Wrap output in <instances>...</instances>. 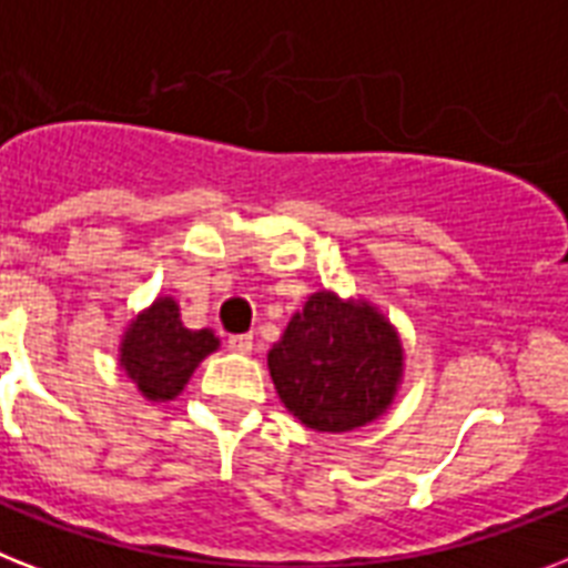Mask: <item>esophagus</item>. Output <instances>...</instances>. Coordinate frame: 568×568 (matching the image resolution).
<instances>
[{
  "label": "esophagus",
  "instance_id": "34e87169",
  "mask_svg": "<svg viewBox=\"0 0 568 568\" xmlns=\"http://www.w3.org/2000/svg\"><path fill=\"white\" fill-rule=\"evenodd\" d=\"M227 347L233 353H251L253 349V335H230Z\"/></svg>",
  "mask_w": 568,
  "mask_h": 568
}]
</instances>
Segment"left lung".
Listing matches in <instances>:
<instances>
[{
	"label": "left lung",
	"mask_w": 568,
	"mask_h": 568,
	"mask_svg": "<svg viewBox=\"0 0 568 568\" xmlns=\"http://www.w3.org/2000/svg\"><path fill=\"white\" fill-rule=\"evenodd\" d=\"M274 388L306 428L353 432L390 405L403 376V344L367 303L317 292L268 353Z\"/></svg>",
	"instance_id": "obj_1"
}]
</instances>
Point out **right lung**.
Segmentation results:
<instances>
[{
  "label": "right lung",
  "instance_id": "right-lung-1",
  "mask_svg": "<svg viewBox=\"0 0 568 568\" xmlns=\"http://www.w3.org/2000/svg\"><path fill=\"white\" fill-rule=\"evenodd\" d=\"M219 347L210 329H186L172 297L145 308L122 338V367L149 399H174L201 358Z\"/></svg>",
  "mask_w": 568,
  "mask_h": 568
}]
</instances>
